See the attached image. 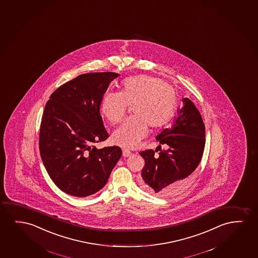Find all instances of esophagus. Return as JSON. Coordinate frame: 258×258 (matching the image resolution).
<instances>
[{
	"instance_id": "34e87169",
	"label": "esophagus",
	"mask_w": 258,
	"mask_h": 258,
	"mask_svg": "<svg viewBox=\"0 0 258 258\" xmlns=\"http://www.w3.org/2000/svg\"><path fill=\"white\" fill-rule=\"evenodd\" d=\"M122 155H123L124 158L130 157V156L131 155V151H128V150H123V151H122Z\"/></svg>"
}]
</instances>
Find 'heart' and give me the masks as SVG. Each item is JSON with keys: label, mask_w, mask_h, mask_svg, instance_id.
<instances>
[{"label": "heart", "mask_w": 258, "mask_h": 258, "mask_svg": "<svg viewBox=\"0 0 258 258\" xmlns=\"http://www.w3.org/2000/svg\"><path fill=\"white\" fill-rule=\"evenodd\" d=\"M176 104V93L171 85L160 78L141 75L125 79L120 93L106 92L100 107L110 123L117 124L123 119L127 106H133V117L125 120L112 135L114 145L133 149L146 137L148 125L157 128L171 119Z\"/></svg>", "instance_id": "1"}]
</instances>
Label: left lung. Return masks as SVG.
<instances>
[{
    "label": "left lung",
    "mask_w": 258,
    "mask_h": 258,
    "mask_svg": "<svg viewBox=\"0 0 258 258\" xmlns=\"http://www.w3.org/2000/svg\"><path fill=\"white\" fill-rule=\"evenodd\" d=\"M177 110L171 127L163 130L156 140V152H140L145 159L142 170L141 186L157 196H171L181 190L201 161L205 145V127L201 113L187 98ZM166 146L162 150L161 146Z\"/></svg>",
    "instance_id": "left-lung-1"
}]
</instances>
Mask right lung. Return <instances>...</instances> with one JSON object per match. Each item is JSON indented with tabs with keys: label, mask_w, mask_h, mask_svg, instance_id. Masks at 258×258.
I'll use <instances>...</instances> for the list:
<instances>
[{
	"label": "right lung",
	"mask_w": 258,
	"mask_h": 258,
	"mask_svg": "<svg viewBox=\"0 0 258 258\" xmlns=\"http://www.w3.org/2000/svg\"><path fill=\"white\" fill-rule=\"evenodd\" d=\"M120 74L85 73L50 96L39 131V152L50 178L60 190L85 198L106 185L121 157L118 146L96 148L108 133L99 107L110 83Z\"/></svg>",
	"instance_id": "1"
}]
</instances>
